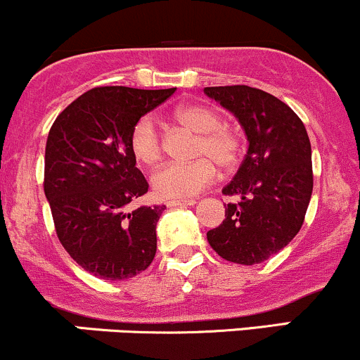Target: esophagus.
I'll return each instance as SVG.
<instances>
[{"mask_svg":"<svg viewBox=\"0 0 360 360\" xmlns=\"http://www.w3.org/2000/svg\"><path fill=\"white\" fill-rule=\"evenodd\" d=\"M166 204H168L169 207H173V206H194L195 200L194 199H179V200H168Z\"/></svg>","mask_w":360,"mask_h":360,"instance_id":"1","label":"esophagus"}]
</instances>
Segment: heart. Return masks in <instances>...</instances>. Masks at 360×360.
I'll return each mask as SVG.
<instances>
[{
    "label": "heart",
    "instance_id": "obj_1",
    "mask_svg": "<svg viewBox=\"0 0 360 360\" xmlns=\"http://www.w3.org/2000/svg\"><path fill=\"white\" fill-rule=\"evenodd\" d=\"M175 122L197 134L188 163H166L153 175V188L163 199H185L199 194L214 180L216 165L231 168L242 156V141L235 130L223 125L221 115L210 106L188 104L175 111ZM129 146L142 165L156 163L163 153V137L153 117H142L130 130Z\"/></svg>",
    "mask_w": 360,
    "mask_h": 360
}]
</instances>
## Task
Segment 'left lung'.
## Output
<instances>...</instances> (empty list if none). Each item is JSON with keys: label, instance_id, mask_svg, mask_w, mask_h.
Listing matches in <instances>:
<instances>
[{"label": "left lung", "instance_id": "8db88e82", "mask_svg": "<svg viewBox=\"0 0 360 360\" xmlns=\"http://www.w3.org/2000/svg\"><path fill=\"white\" fill-rule=\"evenodd\" d=\"M235 115L249 141L245 160L225 195V219L207 231L218 256L252 266L287 247L302 226L312 194L311 142L302 120L269 92L249 86L204 87Z\"/></svg>", "mask_w": 360, "mask_h": 360}]
</instances>
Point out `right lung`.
I'll use <instances>...</instances> for the list:
<instances>
[{
  "instance_id": "1",
  "label": "right lung",
  "mask_w": 360,
  "mask_h": 360,
  "mask_svg": "<svg viewBox=\"0 0 360 360\" xmlns=\"http://www.w3.org/2000/svg\"><path fill=\"white\" fill-rule=\"evenodd\" d=\"M176 89L94 87L51 125L44 154V194L61 245L103 280H127L156 256V223L166 206L127 211L148 192L129 137L134 123Z\"/></svg>"
}]
</instances>
